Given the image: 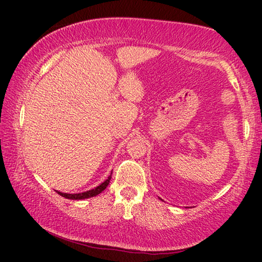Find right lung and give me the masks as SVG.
Masks as SVG:
<instances>
[{
  "instance_id": "obj_1",
  "label": "right lung",
  "mask_w": 262,
  "mask_h": 262,
  "mask_svg": "<svg viewBox=\"0 0 262 262\" xmlns=\"http://www.w3.org/2000/svg\"><path fill=\"white\" fill-rule=\"evenodd\" d=\"M111 174H112V173H111ZM111 178H112V175H110V177L107 178L106 180L102 182V184H100L98 187H95V188H93V189H89V191H85V192H82V193H74V194H70V193H62V192H59V191H56V192L58 193L59 195H62V196H64V198H67V199L81 200V199L92 198V196H95V195L100 194V193H101L103 189H105L107 186H108Z\"/></svg>"
}]
</instances>
